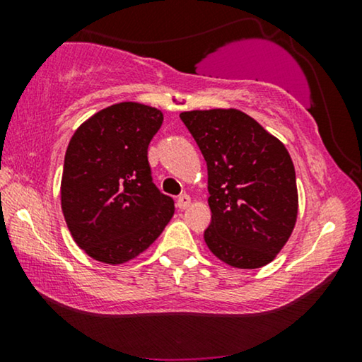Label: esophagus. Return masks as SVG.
Returning a JSON list of instances; mask_svg holds the SVG:
<instances>
[{"instance_id": "1", "label": "esophagus", "mask_w": 362, "mask_h": 362, "mask_svg": "<svg viewBox=\"0 0 362 362\" xmlns=\"http://www.w3.org/2000/svg\"><path fill=\"white\" fill-rule=\"evenodd\" d=\"M176 206L180 207L181 211H185V209H187V207L191 206V197L187 196V194H181L180 197H177V201H176Z\"/></svg>"}]
</instances>
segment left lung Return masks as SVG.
I'll return each instance as SVG.
<instances>
[{"label":"left lung","instance_id":"8db88e82","mask_svg":"<svg viewBox=\"0 0 362 362\" xmlns=\"http://www.w3.org/2000/svg\"><path fill=\"white\" fill-rule=\"evenodd\" d=\"M180 117L207 163L209 250L235 269L270 264L298 214L295 166L285 145L235 108Z\"/></svg>","mask_w":362,"mask_h":362}]
</instances>
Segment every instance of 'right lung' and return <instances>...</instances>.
<instances>
[{
	"label": "right lung",
	"mask_w": 362,
	"mask_h": 362,
	"mask_svg": "<svg viewBox=\"0 0 362 362\" xmlns=\"http://www.w3.org/2000/svg\"><path fill=\"white\" fill-rule=\"evenodd\" d=\"M161 123L158 108L122 102L92 115L69 141L61 206L74 240L92 259L108 265L135 259L175 214L148 163Z\"/></svg>",
	"instance_id": "1"
}]
</instances>
